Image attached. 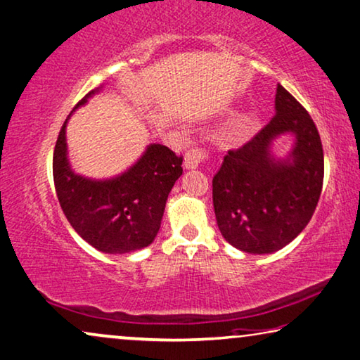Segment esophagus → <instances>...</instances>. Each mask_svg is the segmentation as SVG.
Segmentation results:
<instances>
[{
	"mask_svg": "<svg viewBox=\"0 0 360 360\" xmlns=\"http://www.w3.org/2000/svg\"><path fill=\"white\" fill-rule=\"evenodd\" d=\"M206 159H207L206 150H201V149H196V148L190 149L184 158V167L186 170H195V169L200 167V165L205 162Z\"/></svg>",
	"mask_w": 360,
	"mask_h": 360,
	"instance_id": "esophagus-1",
	"label": "esophagus"
}]
</instances>
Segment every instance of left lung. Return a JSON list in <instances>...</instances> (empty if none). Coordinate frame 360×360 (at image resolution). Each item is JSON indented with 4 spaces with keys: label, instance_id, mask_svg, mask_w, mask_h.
I'll return each instance as SVG.
<instances>
[{
    "label": "left lung",
    "instance_id": "1",
    "mask_svg": "<svg viewBox=\"0 0 360 360\" xmlns=\"http://www.w3.org/2000/svg\"><path fill=\"white\" fill-rule=\"evenodd\" d=\"M274 117L240 149L229 150L212 179V202L222 237L252 255L274 253L307 227L323 186V148L314 120L283 86ZM292 136L288 155L274 143Z\"/></svg>",
    "mask_w": 360,
    "mask_h": 360
}]
</instances>
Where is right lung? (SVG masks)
Wrapping results in <instances>:
<instances>
[{
	"label": "right lung",
	"instance_id": "right-lung-1",
	"mask_svg": "<svg viewBox=\"0 0 360 360\" xmlns=\"http://www.w3.org/2000/svg\"><path fill=\"white\" fill-rule=\"evenodd\" d=\"M102 87L87 94L68 115L55 146L53 180L61 210L81 238L102 253L124 255L154 242L169 193L184 174V159L153 143L131 167L110 179L76 174L68 158L66 124Z\"/></svg>",
	"mask_w": 360,
	"mask_h": 360
}]
</instances>
